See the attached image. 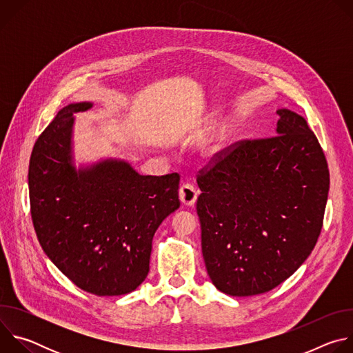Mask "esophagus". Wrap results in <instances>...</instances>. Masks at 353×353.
Instances as JSON below:
<instances>
[{
  "instance_id": "esophagus-1",
  "label": "esophagus",
  "mask_w": 353,
  "mask_h": 353,
  "mask_svg": "<svg viewBox=\"0 0 353 353\" xmlns=\"http://www.w3.org/2000/svg\"><path fill=\"white\" fill-rule=\"evenodd\" d=\"M179 195H180V201L183 205L192 207L196 201L198 191L192 184H183L179 190Z\"/></svg>"
}]
</instances>
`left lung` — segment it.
I'll use <instances>...</instances> for the list:
<instances>
[{
    "mask_svg": "<svg viewBox=\"0 0 353 353\" xmlns=\"http://www.w3.org/2000/svg\"><path fill=\"white\" fill-rule=\"evenodd\" d=\"M275 137L241 142L196 179L207 272L230 296L265 293L313 251L323 228L330 172L307 121L276 110Z\"/></svg>",
    "mask_w": 353,
    "mask_h": 353,
    "instance_id": "1",
    "label": "left lung"
}]
</instances>
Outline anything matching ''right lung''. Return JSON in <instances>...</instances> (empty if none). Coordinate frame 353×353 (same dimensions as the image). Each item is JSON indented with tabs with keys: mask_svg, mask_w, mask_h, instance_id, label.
<instances>
[{
	"mask_svg": "<svg viewBox=\"0 0 353 353\" xmlns=\"http://www.w3.org/2000/svg\"><path fill=\"white\" fill-rule=\"evenodd\" d=\"M70 103L37 138L29 163L33 226L47 257L78 288L97 296L135 290L149 272L152 239L180 207L177 173L142 176L130 162L75 165Z\"/></svg>",
	"mask_w": 353,
	"mask_h": 353,
	"instance_id": "obj_1",
	"label": "right lung"
}]
</instances>
